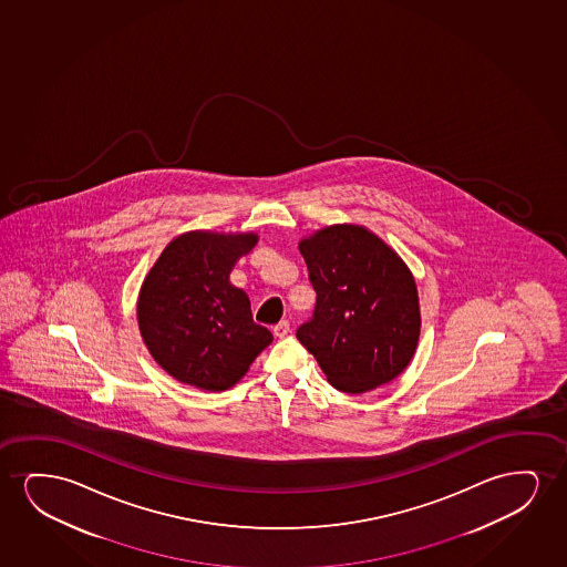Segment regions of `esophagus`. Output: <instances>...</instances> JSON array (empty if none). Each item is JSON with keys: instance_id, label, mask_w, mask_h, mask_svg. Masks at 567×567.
Instances as JSON below:
<instances>
[{"instance_id": "esophagus-1", "label": "esophagus", "mask_w": 567, "mask_h": 567, "mask_svg": "<svg viewBox=\"0 0 567 567\" xmlns=\"http://www.w3.org/2000/svg\"><path fill=\"white\" fill-rule=\"evenodd\" d=\"M272 333H275V337H279V339L287 337V334L290 333V323H288V321H280V323L272 327Z\"/></svg>"}]
</instances>
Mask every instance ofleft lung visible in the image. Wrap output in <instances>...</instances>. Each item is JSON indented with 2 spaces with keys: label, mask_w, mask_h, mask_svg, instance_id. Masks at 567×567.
Masks as SVG:
<instances>
[{
  "label": "left lung",
  "mask_w": 567,
  "mask_h": 567,
  "mask_svg": "<svg viewBox=\"0 0 567 567\" xmlns=\"http://www.w3.org/2000/svg\"><path fill=\"white\" fill-rule=\"evenodd\" d=\"M318 295L313 318L296 337L327 381L358 395L395 380L420 337L411 269L378 234L360 225L326 226L298 244Z\"/></svg>",
  "instance_id": "left-lung-1"
}]
</instances>
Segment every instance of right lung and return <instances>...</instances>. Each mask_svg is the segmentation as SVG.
Returning a JSON list of instances; mask_svg holds the SVG:
<instances>
[{"label": "right lung", "mask_w": 567, "mask_h": 567, "mask_svg": "<svg viewBox=\"0 0 567 567\" xmlns=\"http://www.w3.org/2000/svg\"><path fill=\"white\" fill-rule=\"evenodd\" d=\"M256 233L192 230L163 249L141 285L137 321L151 357L174 380L226 391L246 375L272 334L251 318L249 298L230 272Z\"/></svg>", "instance_id": "add662e5"}]
</instances>
